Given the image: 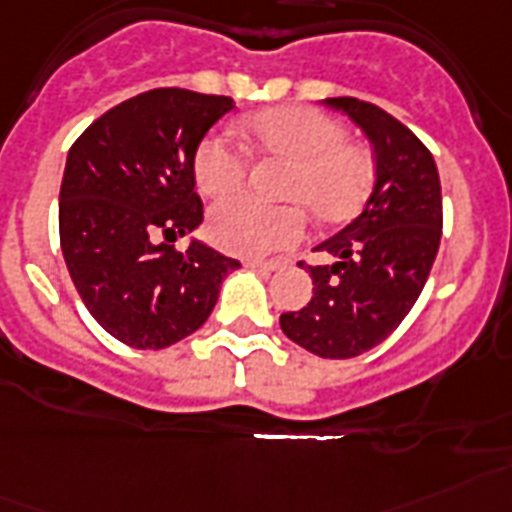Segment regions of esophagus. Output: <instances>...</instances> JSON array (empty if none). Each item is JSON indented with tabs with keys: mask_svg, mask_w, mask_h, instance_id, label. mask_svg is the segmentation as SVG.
<instances>
[{
	"mask_svg": "<svg viewBox=\"0 0 512 512\" xmlns=\"http://www.w3.org/2000/svg\"><path fill=\"white\" fill-rule=\"evenodd\" d=\"M246 266L251 269H259V272H277L282 266V261H259V259H248Z\"/></svg>",
	"mask_w": 512,
	"mask_h": 512,
	"instance_id": "1",
	"label": "esophagus"
}]
</instances>
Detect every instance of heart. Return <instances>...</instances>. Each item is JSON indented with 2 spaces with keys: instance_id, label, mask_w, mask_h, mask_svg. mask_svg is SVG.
<instances>
[{
  "instance_id": "b5f03b06",
  "label": "heart",
  "mask_w": 512,
  "mask_h": 512,
  "mask_svg": "<svg viewBox=\"0 0 512 512\" xmlns=\"http://www.w3.org/2000/svg\"><path fill=\"white\" fill-rule=\"evenodd\" d=\"M243 133L266 156L293 164L285 198L301 201L322 222L353 217L369 196L377 164L335 117L314 107H274L251 114ZM251 172V156L227 135H206L193 156V175L201 193L225 198L238 193ZM209 238L222 251L261 259L285 251L306 235L301 206H269L256 198H227L211 209Z\"/></svg>"
}]
</instances>
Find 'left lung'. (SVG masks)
I'll return each mask as SVG.
<instances>
[{"label":"left lung","instance_id":"1","mask_svg":"<svg viewBox=\"0 0 512 512\" xmlns=\"http://www.w3.org/2000/svg\"><path fill=\"white\" fill-rule=\"evenodd\" d=\"M324 104L366 133L377 183L361 214L316 246L337 261L308 266L314 298L280 327L314 356L356 358L387 340L424 290L442 238V188L432 151L392 114L353 96Z\"/></svg>","mask_w":512,"mask_h":512}]
</instances>
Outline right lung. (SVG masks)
Returning <instances> with one entry per match:
<instances>
[{"mask_svg":"<svg viewBox=\"0 0 512 512\" xmlns=\"http://www.w3.org/2000/svg\"><path fill=\"white\" fill-rule=\"evenodd\" d=\"M230 96L154 88L91 122L67 154L59 246L96 322L130 348H170L209 319L240 261L201 240L193 156Z\"/></svg>","mask_w":512,"mask_h":512,"instance_id":"add662e5","label":"right lung"}]
</instances>
